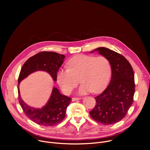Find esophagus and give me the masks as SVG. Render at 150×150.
Masks as SVG:
<instances>
[{"label": "esophagus", "instance_id": "obj_1", "mask_svg": "<svg viewBox=\"0 0 150 150\" xmlns=\"http://www.w3.org/2000/svg\"><path fill=\"white\" fill-rule=\"evenodd\" d=\"M81 98V97H73L72 98V101H76V100H79Z\"/></svg>", "mask_w": 150, "mask_h": 150}]
</instances>
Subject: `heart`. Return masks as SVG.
I'll use <instances>...</instances> for the list:
<instances>
[{"label": "heart", "instance_id": "heart-1", "mask_svg": "<svg viewBox=\"0 0 150 150\" xmlns=\"http://www.w3.org/2000/svg\"><path fill=\"white\" fill-rule=\"evenodd\" d=\"M67 68H61L57 73V81L63 93L70 94L79 83L82 85L80 94L93 91L100 92L108 83L111 75L109 59L104 56L78 55L67 62Z\"/></svg>", "mask_w": 150, "mask_h": 150}]
</instances>
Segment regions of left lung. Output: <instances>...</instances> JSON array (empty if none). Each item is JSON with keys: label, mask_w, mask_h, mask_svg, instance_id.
Returning a JSON list of instances; mask_svg holds the SVG:
<instances>
[{"label": "left lung", "mask_w": 150, "mask_h": 150, "mask_svg": "<svg viewBox=\"0 0 150 150\" xmlns=\"http://www.w3.org/2000/svg\"><path fill=\"white\" fill-rule=\"evenodd\" d=\"M98 52L108 58L112 68V78L108 86L95 97L96 105L90 112L91 117L103 125L114 124L126 115L134 101V73L132 66L122 54L105 47H98Z\"/></svg>", "instance_id": "obj_1"}]
</instances>
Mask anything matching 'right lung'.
<instances>
[{
    "label": "right lung",
    "mask_w": 150,
    "mask_h": 150,
    "mask_svg": "<svg viewBox=\"0 0 150 150\" xmlns=\"http://www.w3.org/2000/svg\"><path fill=\"white\" fill-rule=\"evenodd\" d=\"M65 56L52 52H41L29 58L23 65L19 73L18 83V100L25 115L35 123L45 126H53L60 123L65 117L66 110L71 98L60 94L53 88L50 99L41 109H35L28 105L21 97L20 82L30 74L37 71L48 72L53 81H57V73Z\"/></svg>",
    "instance_id": "right-lung-1"
}]
</instances>
